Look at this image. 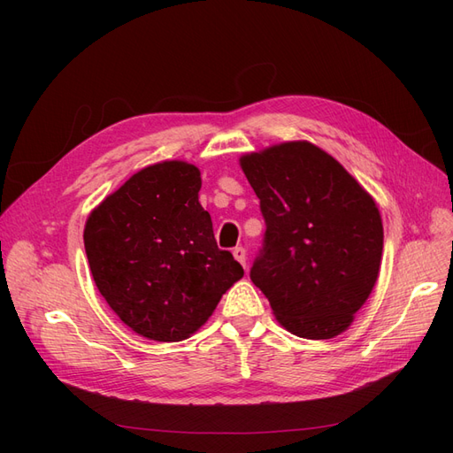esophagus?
<instances>
[{
	"label": "esophagus",
	"instance_id": "1",
	"mask_svg": "<svg viewBox=\"0 0 453 453\" xmlns=\"http://www.w3.org/2000/svg\"><path fill=\"white\" fill-rule=\"evenodd\" d=\"M232 255H234V258L238 260V263L245 268L248 266V253H245L243 248H234V251H232Z\"/></svg>",
	"mask_w": 453,
	"mask_h": 453
}]
</instances>
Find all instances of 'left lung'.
Segmentation results:
<instances>
[{"label":"left lung","mask_w":453,"mask_h":453,"mask_svg":"<svg viewBox=\"0 0 453 453\" xmlns=\"http://www.w3.org/2000/svg\"><path fill=\"white\" fill-rule=\"evenodd\" d=\"M240 166L266 223L251 281L289 333L310 340L344 333L380 273L383 226L376 202L310 142L243 155Z\"/></svg>","instance_id":"1"}]
</instances>
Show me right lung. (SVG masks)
I'll list each match as a JSON object with an SVG mask.
<instances>
[{
	"mask_svg": "<svg viewBox=\"0 0 453 453\" xmlns=\"http://www.w3.org/2000/svg\"><path fill=\"white\" fill-rule=\"evenodd\" d=\"M200 187L193 164L158 162L134 173L87 219L96 287L120 321L149 340L196 333L243 276L232 253L217 248Z\"/></svg>",
	"mask_w": 453,
	"mask_h": 453,
	"instance_id": "1",
	"label": "right lung"
}]
</instances>
